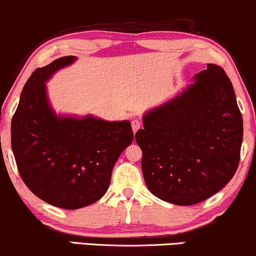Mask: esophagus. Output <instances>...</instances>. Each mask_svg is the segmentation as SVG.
Instances as JSON below:
<instances>
[{"label": "esophagus", "instance_id": "obj_1", "mask_svg": "<svg viewBox=\"0 0 256 256\" xmlns=\"http://www.w3.org/2000/svg\"><path fill=\"white\" fill-rule=\"evenodd\" d=\"M131 125H132V130H134V134H136V132L142 128V122L139 120V119H132Z\"/></svg>", "mask_w": 256, "mask_h": 256}]
</instances>
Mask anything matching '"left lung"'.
I'll use <instances>...</instances> for the list:
<instances>
[{
	"mask_svg": "<svg viewBox=\"0 0 256 256\" xmlns=\"http://www.w3.org/2000/svg\"><path fill=\"white\" fill-rule=\"evenodd\" d=\"M136 142L148 190L176 206L202 202L232 178L240 162L244 120L224 70L194 76L180 94L146 112Z\"/></svg>",
	"mask_w": 256,
	"mask_h": 256,
	"instance_id": "1",
	"label": "left lung"
}]
</instances>
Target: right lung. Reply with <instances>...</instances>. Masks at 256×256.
Returning a JSON list of instances; mask_svg holds the SVG:
<instances>
[{
    "instance_id": "add662e5",
    "label": "right lung",
    "mask_w": 256,
    "mask_h": 256,
    "mask_svg": "<svg viewBox=\"0 0 256 256\" xmlns=\"http://www.w3.org/2000/svg\"><path fill=\"white\" fill-rule=\"evenodd\" d=\"M76 60L64 56L33 72L12 119V148L21 178L38 198L62 209L102 198L116 162L134 140L128 120L56 114L46 82Z\"/></svg>"
}]
</instances>
